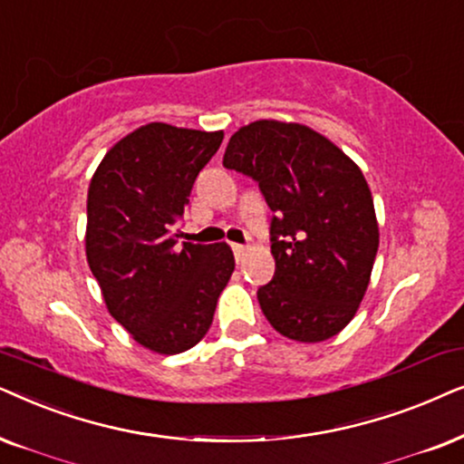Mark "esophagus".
<instances>
[{"label":"esophagus","mask_w":464,"mask_h":464,"mask_svg":"<svg viewBox=\"0 0 464 464\" xmlns=\"http://www.w3.org/2000/svg\"><path fill=\"white\" fill-rule=\"evenodd\" d=\"M231 248H233V255H236V258H237V263L244 261L246 250H248V248H246V246H242V244H233Z\"/></svg>","instance_id":"obj_1"}]
</instances>
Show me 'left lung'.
<instances>
[{"label": "left lung", "mask_w": 464, "mask_h": 464, "mask_svg": "<svg viewBox=\"0 0 464 464\" xmlns=\"http://www.w3.org/2000/svg\"><path fill=\"white\" fill-rule=\"evenodd\" d=\"M222 165L256 180L276 214V274L256 293L265 318L295 342L337 335L367 293L380 246L361 168L324 135L280 121L237 129Z\"/></svg>", "instance_id": "1"}]
</instances>
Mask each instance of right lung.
I'll return each instance as SVG.
<instances>
[{
    "mask_svg": "<svg viewBox=\"0 0 464 464\" xmlns=\"http://www.w3.org/2000/svg\"><path fill=\"white\" fill-rule=\"evenodd\" d=\"M222 138L148 122L116 141L91 178L86 261L112 318L157 354L201 342L236 269L228 244L178 246L174 231Z\"/></svg>",
    "mask_w": 464,
    "mask_h": 464,
    "instance_id": "1",
    "label": "right lung"
}]
</instances>
